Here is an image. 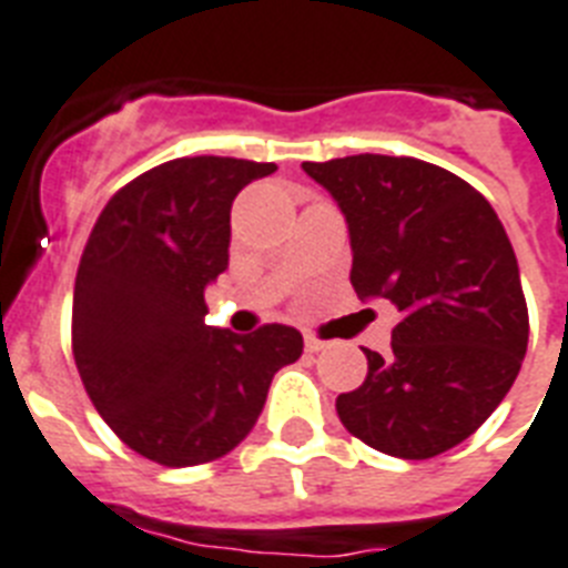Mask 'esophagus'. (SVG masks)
<instances>
[{
    "instance_id": "obj_1",
    "label": "esophagus",
    "mask_w": 568,
    "mask_h": 568,
    "mask_svg": "<svg viewBox=\"0 0 568 568\" xmlns=\"http://www.w3.org/2000/svg\"><path fill=\"white\" fill-rule=\"evenodd\" d=\"M306 349L308 353H321V349H326V341L315 338V335H306Z\"/></svg>"
}]
</instances>
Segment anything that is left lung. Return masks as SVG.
<instances>
[{
  "mask_svg": "<svg viewBox=\"0 0 568 568\" xmlns=\"http://www.w3.org/2000/svg\"><path fill=\"white\" fill-rule=\"evenodd\" d=\"M347 221L362 300H390V353L364 349L367 379L341 394L349 435L405 460L467 440L514 385L528 306L499 215L467 180L414 156L303 163Z\"/></svg>",
  "mask_w": 568,
  "mask_h": 568,
  "instance_id": "left-lung-1",
  "label": "left lung"
}]
</instances>
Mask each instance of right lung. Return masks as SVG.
Listing matches in <instances>:
<instances>
[{
	"instance_id": "add662e5",
	"label": "right lung",
	"mask_w": 568,
	"mask_h": 568,
	"mask_svg": "<svg viewBox=\"0 0 568 568\" xmlns=\"http://www.w3.org/2000/svg\"><path fill=\"white\" fill-rule=\"evenodd\" d=\"M274 163L180 156L110 197L72 297V353L95 412L142 458L195 467L251 435L274 373L303 353L294 326L206 324L227 271L230 206Z\"/></svg>"
}]
</instances>
